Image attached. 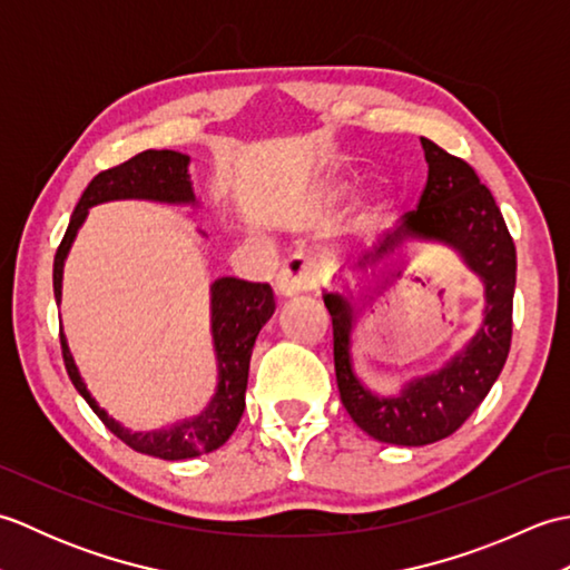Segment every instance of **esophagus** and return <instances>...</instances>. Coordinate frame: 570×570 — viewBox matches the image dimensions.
Returning <instances> with one entry per match:
<instances>
[{
	"mask_svg": "<svg viewBox=\"0 0 570 570\" xmlns=\"http://www.w3.org/2000/svg\"><path fill=\"white\" fill-rule=\"evenodd\" d=\"M318 266L306 254H294L284 262L276 274V294L278 296H296L318 284Z\"/></svg>",
	"mask_w": 570,
	"mask_h": 570,
	"instance_id": "esophagus-1",
	"label": "esophagus"
}]
</instances>
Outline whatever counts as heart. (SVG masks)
Here are the masks:
<instances>
[{
    "label": "heart",
    "mask_w": 570,
    "mask_h": 570,
    "mask_svg": "<svg viewBox=\"0 0 570 570\" xmlns=\"http://www.w3.org/2000/svg\"><path fill=\"white\" fill-rule=\"evenodd\" d=\"M345 184H335L333 188H331V198H341L343 196V193H345Z\"/></svg>",
    "instance_id": "b5f03b06"
}]
</instances>
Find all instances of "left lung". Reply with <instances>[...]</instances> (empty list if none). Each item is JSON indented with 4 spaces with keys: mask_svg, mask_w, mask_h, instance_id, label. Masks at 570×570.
I'll use <instances>...</instances> for the list:
<instances>
[{
    "mask_svg": "<svg viewBox=\"0 0 570 570\" xmlns=\"http://www.w3.org/2000/svg\"><path fill=\"white\" fill-rule=\"evenodd\" d=\"M421 147L426 154L429 180L419 208L406 213L394 233H386L377 247L360 257L353 272L367 274L409 239L453 247L485 286V311L478 333L441 370L414 377L394 396H380L357 380L350 360L355 306L337 292L323 294L333 318V357L341 402L362 431L394 445H429L463 426L498 382L512 343L517 249L498 203L470 164L443 151L431 139L421 137ZM396 276L402 272H390L380 294Z\"/></svg>",
    "mask_w": 570,
    "mask_h": 570,
    "instance_id": "left-lung-1",
    "label": "left lung"
}]
</instances>
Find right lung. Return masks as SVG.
Masks as SVG:
<instances>
[{"instance_id":"1","label":"right lung","mask_w":570,"mask_h":570,"mask_svg":"<svg viewBox=\"0 0 570 570\" xmlns=\"http://www.w3.org/2000/svg\"><path fill=\"white\" fill-rule=\"evenodd\" d=\"M190 156L171 151V149H147L129 161L95 176L70 215V223L53 259V294L60 304V286H63V264L76 239L80 225L88 217L92 205L110 200H156L174 205H196L193 193ZM276 304L269 284L242 282L235 276H223L210 286V328L213 345L217 357V386L198 416L178 421L174 426L159 431H129L122 423L115 421L107 411L95 402L92 394L85 386L76 360L70 355V347L63 331H60V350L70 382L85 402L90 404L95 414L110 429L119 441H125L137 453L154 455L161 460H186L213 453L220 448L242 419L245 411V392L249 377V357L252 347L262 325L272 318Z\"/></svg>"}]
</instances>
